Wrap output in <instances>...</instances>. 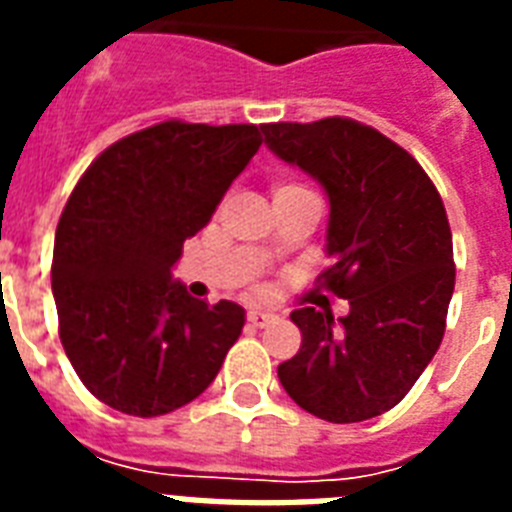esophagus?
Masks as SVG:
<instances>
[{"label": "esophagus", "mask_w": 512, "mask_h": 512, "mask_svg": "<svg viewBox=\"0 0 512 512\" xmlns=\"http://www.w3.org/2000/svg\"><path fill=\"white\" fill-rule=\"evenodd\" d=\"M247 321L252 324V327H268V324H273L276 321V316L273 313H263V311H249L247 313Z\"/></svg>", "instance_id": "34e87169"}]
</instances>
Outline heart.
<instances>
[{
	"label": "heart",
	"mask_w": 512,
	"mask_h": 512,
	"mask_svg": "<svg viewBox=\"0 0 512 512\" xmlns=\"http://www.w3.org/2000/svg\"><path fill=\"white\" fill-rule=\"evenodd\" d=\"M289 191H300V185L276 183V188H273V193H276V196H281V193H289ZM263 257H268V252H263ZM257 292H263V289H257Z\"/></svg>",
	"instance_id": "obj_1"
}]
</instances>
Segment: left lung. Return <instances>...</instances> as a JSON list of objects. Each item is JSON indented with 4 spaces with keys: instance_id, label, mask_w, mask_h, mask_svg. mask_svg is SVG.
<instances>
[{
    "instance_id": "left-lung-1",
    "label": "left lung",
    "mask_w": 512,
    "mask_h": 512,
    "mask_svg": "<svg viewBox=\"0 0 512 512\" xmlns=\"http://www.w3.org/2000/svg\"><path fill=\"white\" fill-rule=\"evenodd\" d=\"M260 130L273 154L324 185L332 265L319 287L350 305L337 327L332 313L292 311L303 345L279 380L319 420H372L412 390L444 340L454 292L444 201L417 159L369 124L329 116Z\"/></svg>"
}]
</instances>
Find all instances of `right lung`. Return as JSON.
I'll return each mask as SVG.
<instances>
[{
    "mask_svg": "<svg viewBox=\"0 0 512 512\" xmlns=\"http://www.w3.org/2000/svg\"><path fill=\"white\" fill-rule=\"evenodd\" d=\"M260 146L255 124L170 119L108 146L68 196L52 249L60 342L116 412L191 404L239 340L244 308L196 300L172 265Z\"/></svg>",
    "mask_w": 512,
    "mask_h": 512,
    "instance_id": "right-lung-1",
    "label": "right lung"
}]
</instances>
